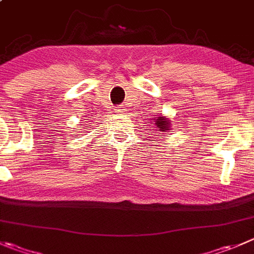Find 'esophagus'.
<instances>
[{
	"label": "esophagus",
	"instance_id": "1",
	"mask_svg": "<svg viewBox=\"0 0 254 254\" xmlns=\"http://www.w3.org/2000/svg\"><path fill=\"white\" fill-rule=\"evenodd\" d=\"M115 110H117L118 114H122V113L125 112V108H124V105H120V107H118Z\"/></svg>",
	"mask_w": 254,
	"mask_h": 254
}]
</instances>
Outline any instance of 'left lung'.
<instances>
[{
  "instance_id": "obj_1",
  "label": "left lung",
  "mask_w": 254,
  "mask_h": 254,
  "mask_svg": "<svg viewBox=\"0 0 254 254\" xmlns=\"http://www.w3.org/2000/svg\"><path fill=\"white\" fill-rule=\"evenodd\" d=\"M170 123L171 120L169 118L164 117V115H159L157 118L154 119V125H155V130H156V134L159 132H169L170 131Z\"/></svg>"
}]
</instances>
